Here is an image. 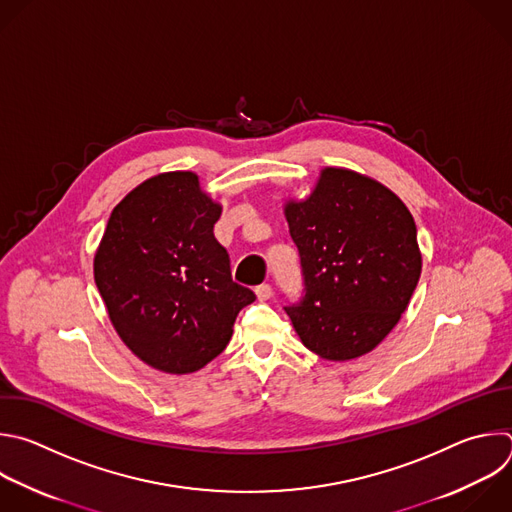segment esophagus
I'll return each instance as SVG.
<instances>
[{
	"mask_svg": "<svg viewBox=\"0 0 512 512\" xmlns=\"http://www.w3.org/2000/svg\"><path fill=\"white\" fill-rule=\"evenodd\" d=\"M255 295L259 301H267L273 295V287L269 283H263L259 287H255Z\"/></svg>",
	"mask_w": 512,
	"mask_h": 512,
	"instance_id": "34e87169",
	"label": "esophagus"
}]
</instances>
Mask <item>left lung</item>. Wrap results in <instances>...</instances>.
Returning <instances> with one entry per match:
<instances>
[{
	"label": "left lung",
	"instance_id": "1",
	"mask_svg": "<svg viewBox=\"0 0 512 512\" xmlns=\"http://www.w3.org/2000/svg\"><path fill=\"white\" fill-rule=\"evenodd\" d=\"M305 295L285 311L307 350L346 362L400 321L422 271L416 223L378 181L327 166L305 201L285 205Z\"/></svg>",
	"mask_w": 512,
	"mask_h": 512
}]
</instances>
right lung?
Returning a JSON list of instances; mask_svg holds the SVG:
<instances>
[{"label":"right lung","instance_id":"1","mask_svg":"<svg viewBox=\"0 0 512 512\" xmlns=\"http://www.w3.org/2000/svg\"><path fill=\"white\" fill-rule=\"evenodd\" d=\"M221 205L189 170L152 177L112 211L94 281L122 342L144 364L191 374L229 344L255 293L231 277L213 227Z\"/></svg>","mask_w":512,"mask_h":512}]
</instances>
